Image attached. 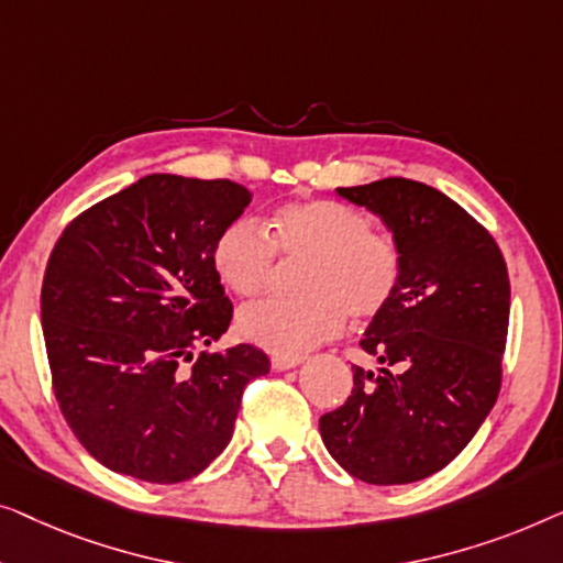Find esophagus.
Segmentation results:
<instances>
[{"instance_id": "obj_1", "label": "esophagus", "mask_w": 563, "mask_h": 563, "mask_svg": "<svg viewBox=\"0 0 563 563\" xmlns=\"http://www.w3.org/2000/svg\"><path fill=\"white\" fill-rule=\"evenodd\" d=\"M271 362H273V367H275V369L283 372V369L298 367V364L303 362V357H300V354H296V357H290V354H273Z\"/></svg>"}]
</instances>
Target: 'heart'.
Segmentation results:
<instances>
[{"mask_svg":"<svg viewBox=\"0 0 563 563\" xmlns=\"http://www.w3.org/2000/svg\"><path fill=\"white\" fill-rule=\"evenodd\" d=\"M275 255L303 257L296 267L300 296L265 298L236 319L247 342L275 354H303L352 321L385 311L402 280V247L372 229L367 213L342 201H290L263 221L234 219L211 250L219 280L236 296H255L273 275Z\"/></svg>","mask_w":563,"mask_h":563,"instance_id":"1","label":"heart"}]
</instances>
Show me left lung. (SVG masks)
<instances>
[{"instance_id":"left-lung-1","label":"left lung","mask_w":563,"mask_h":563,"mask_svg":"<svg viewBox=\"0 0 563 563\" xmlns=\"http://www.w3.org/2000/svg\"><path fill=\"white\" fill-rule=\"evenodd\" d=\"M336 191L385 221L406 267L360 342L379 367H352V395L321 416V439L352 477L408 485L443 470L495 406L508 265L493 234L437 188L383 178Z\"/></svg>"}]
</instances>
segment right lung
Listing matches in <instances>:
<instances>
[{"instance_id":"obj_1","label":"right lung","mask_w":563,"mask_h":563,"mask_svg":"<svg viewBox=\"0 0 563 563\" xmlns=\"http://www.w3.org/2000/svg\"><path fill=\"white\" fill-rule=\"evenodd\" d=\"M250 201L234 180L153 173L55 242L41 290L53 393L107 470L155 485L196 477L232 439L244 387L271 372L252 344L194 357L232 321L211 250Z\"/></svg>"}]
</instances>
